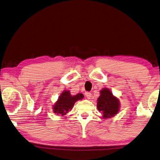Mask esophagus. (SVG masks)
I'll return each mask as SVG.
<instances>
[{
	"instance_id": "1",
	"label": "esophagus",
	"mask_w": 160,
	"mask_h": 160,
	"mask_svg": "<svg viewBox=\"0 0 160 160\" xmlns=\"http://www.w3.org/2000/svg\"><path fill=\"white\" fill-rule=\"evenodd\" d=\"M85 95L88 99H90V98H91V93H90V92H86Z\"/></svg>"
}]
</instances>
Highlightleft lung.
I'll return each mask as SVG.
<instances>
[{
  "instance_id": "8db88e82",
  "label": "left lung",
  "mask_w": 160,
  "mask_h": 160,
  "mask_svg": "<svg viewBox=\"0 0 160 160\" xmlns=\"http://www.w3.org/2000/svg\"><path fill=\"white\" fill-rule=\"evenodd\" d=\"M99 97L98 98L97 107L102 113L104 119L111 118L118 113L120 110L119 99L113 95L111 90L104 88L99 91Z\"/></svg>"
}]
</instances>
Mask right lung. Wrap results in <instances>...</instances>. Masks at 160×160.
<instances>
[{
    "label": "right lung",
    "mask_w": 160,
    "mask_h": 160,
    "mask_svg": "<svg viewBox=\"0 0 160 160\" xmlns=\"http://www.w3.org/2000/svg\"><path fill=\"white\" fill-rule=\"evenodd\" d=\"M84 98L82 93H78L75 95H71L70 90H63L58 99L53 105V111L56 115H66L68 111L72 110L75 102L81 100Z\"/></svg>",
    "instance_id": "1"
}]
</instances>
